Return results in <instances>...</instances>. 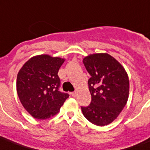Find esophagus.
Instances as JSON below:
<instances>
[{"instance_id":"1","label":"esophagus","mask_w":150,"mask_h":150,"mask_svg":"<svg viewBox=\"0 0 150 150\" xmlns=\"http://www.w3.org/2000/svg\"><path fill=\"white\" fill-rule=\"evenodd\" d=\"M71 95L72 96H73V97H75V96L77 95V92H76V91L71 92Z\"/></svg>"}]
</instances>
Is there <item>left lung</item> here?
<instances>
[{"label": "left lung", "mask_w": 150, "mask_h": 150, "mask_svg": "<svg viewBox=\"0 0 150 150\" xmlns=\"http://www.w3.org/2000/svg\"><path fill=\"white\" fill-rule=\"evenodd\" d=\"M91 75L89 106H82L84 117L99 126L113 122L120 115L129 98V82L124 67L107 53H95L83 59Z\"/></svg>", "instance_id": "8db88e82"}]
</instances>
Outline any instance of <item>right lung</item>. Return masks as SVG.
<instances>
[{"mask_svg":"<svg viewBox=\"0 0 150 150\" xmlns=\"http://www.w3.org/2000/svg\"><path fill=\"white\" fill-rule=\"evenodd\" d=\"M65 59L35 55L23 65L16 78V91L22 106L37 119L53 117L69 97L59 91V67Z\"/></svg>","mask_w":150,"mask_h":150,"instance_id":"add662e5","label":"right lung"}]
</instances>
